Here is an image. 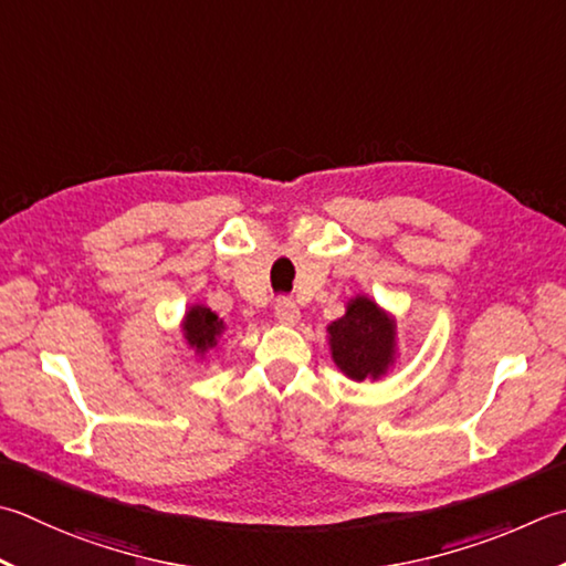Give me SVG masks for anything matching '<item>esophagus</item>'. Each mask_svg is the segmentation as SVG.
<instances>
[{
  "label": "esophagus",
  "instance_id": "esophagus-1",
  "mask_svg": "<svg viewBox=\"0 0 566 566\" xmlns=\"http://www.w3.org/2000/svg\"><path fill=\"white\" fill-rule=\"evenodd\" d=\"M274 316L280 318L282 324L292 326V324H296V321H298V306L292 302L290 296H280L274 302Z\"/></svg>",
  "mask_w": 566,
  "mask_h": 566
}]
</instances>
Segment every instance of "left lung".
<instances>
[{
	"mask_svg": "<svg viewBox=\"0 0 566 566\" xmlns=\"http://www.w3.org/2000/svg\"><path fill=\"white\" fill-rule=\"evenodd\" d=\"M331 356L353 380H378L395 360V318L368 296L348 302L346 314L328 326Z\"/></svg>",
	"mask_w": 566,
	"mask_h": 566,
	"instance_id": "obj_1",
	"label": "left lung"
}]
</instances>
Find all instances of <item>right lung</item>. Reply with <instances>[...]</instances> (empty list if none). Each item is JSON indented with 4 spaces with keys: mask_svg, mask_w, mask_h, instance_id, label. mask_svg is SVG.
<instances>
[{
    "mask_svg": "<svg viewBox=\"0 0 566 566\" xmlns=\"http://www.w3.org/2000/svg\"><path fill=\"white\" fill-rule=\"evenodd\" d=\"M223 321H220L208 306H191L184 318V338L188 340L198 356H203L208 348H213L218 336L223 334Z\"/></svg>",
    "mask_w": 566,
    "mask_h": 566,
    "instance_id": "obj_1",
    "label": "right lung"
}]
</instances>
